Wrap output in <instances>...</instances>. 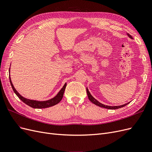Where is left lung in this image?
<instances>
[{
  "label": "left lung",
  "instance_id": "1",
  "mask_svg": "<svg viewBox=\"0 0 152 152\" xmlns=\"http://www.w3.org/2000/svg\"><path fill=\"white\" fill-rule=\"evenodd\" d=\"M127 35H128V37L129 38H131V39H132V37L129 34H127ZM86 91H87V96H88V98L91 101V102L94 103V104L98 106V107H102V108H107V109H110V110H115V109H118V108H122V107H125V106H126L127 104L129 103L130 102H129L127 103H126L124 104H122V105H120V106H113V107H111V106H108V105H105V104H103L102 103H99L98 100H96L93 96H92L91 94V93H89V91L88 90V89H87V87L86 88Z\"/></svg>",
  "mask_w": 152,
  "mask_h": 152
}]
</instances>
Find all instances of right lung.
<instances>
[{
	"label": "right lung",
	"instance_id": "right-lung-1",
	"mask_svg": "<svg viewBox=\"0 0 152 152\" xmlns=\"http://www.w3.org/2000/svg\"><path fill=\"white\" fill-rule=\"evenodd\" d=\"M10 83L11 85V87L12 88L13 91L15 92V93L17 95V96L23 102L25 103L26 104L30 106V107L34 108H48L53 107L54 105H56L58 103L61 102V100L63 98L64 92H65L66 86V83L65 84V85L63 86V87L61 88V89L59 91V93L57 94L56 96L52 99L47 100V101H43V102H40V101H37V100H32V99H29L25 98L24 97H23L21 95L19 94V93L16 90V89L14 87L12 81L11 80V77L10 76Z\"/></svg>",
	"mask_w": 152,
	"mask_h": 152
}]
</instances>
